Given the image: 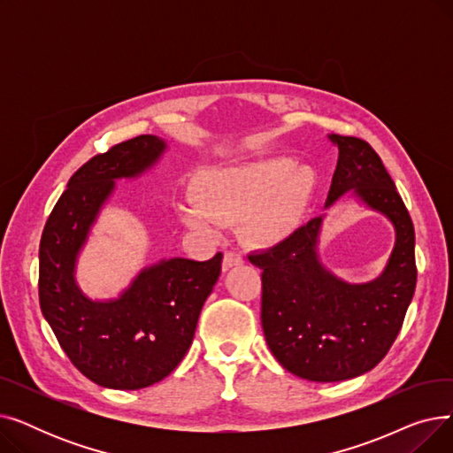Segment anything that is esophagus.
<instances>
[{
	"label": "esophagus",
	"instance_id": "34e87169",
	"mask_svg": "<svg viewBox=\"0 0 453 453\" xmlns=\"http://www.w3.org/2000/svg\"><path fill=\"white\" fill-rule=\"evenodd\" d=\"M244 263V255L239 251H226L224 253V260H222V268L224 272H227L233 266H239Z\"/></svg>",
	"mask_w": 453,
	"mask_h": 453
}]
</instances>
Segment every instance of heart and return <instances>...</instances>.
Returning <instances> with one entry per match:
<instances>
[{
    "instance_id": "obj_1",
    "label": "heart",
    "mask_w": 453,
    "mask_h": 453,
    "mask_svg": "<svg viewBox=\"0 0 453 453\" xmlns=\"http://www.w3.org/2000/svg\"><path fill=\"white\" fill-rule=\"evenodd\" d=\"M198 197L180 212L195 231L212 233L220 224L242 220L255 241L273 244L296 231L312 193V174L287 157H272L207 173Z\"/></svg>"
}]
</instances>
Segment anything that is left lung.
Here are the masks:
<instances>
[{"instance_id":"8db88e82","label":"left lung","mask_w":453,"mask_h":453,"mask_svg":"<svg viewBox=\"0 0 453 453\" xmlns=\"http://www.w3.org/2000/svg\"><path fill=\"white\" fill-rule=\"evenodd\" d=\"M338 165L325 207L347 193L386 214L396 241L384 272L350 284L319 260L323 217L266 251L248 255L263 270L260 321L277 362L312 382H342L382 362L415 294V229L395 181L367 141L330 134Z\"/></svg>"}]
</instances>
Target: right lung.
<instances>
[{
    "label": "right lung",
    "mask_w": 453,
    "mask_h": 453,
    "mask_svg": "<svg viewBox=\"0 0 453 453\" xmlns=\"http://www.w3.org/2000/svg\"><path fill=\"white\" fill-rule=\"evenodd\" d=\"M165 149L156 135H137L93 156L71 176L42 233V314L71 364L110 389L149 388L178 367L222 270L220 251L203 263L176 257L141 270L117 299L93 301L79 288L77 257L115 180L141 176Z\"/></svg>",
    "instance_id": "1"
}]
</instances>
